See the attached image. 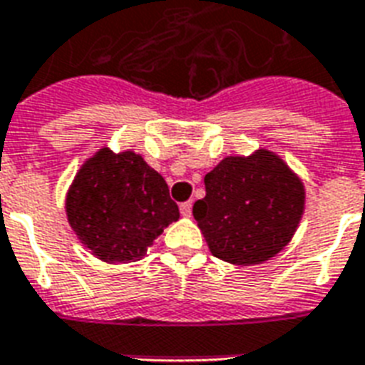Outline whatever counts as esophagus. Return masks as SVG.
I'll return each mask as SVG.
<instances>
[{
	"mask_svg": "<svg viewBox=\"0 0 365 365\" xmlns=\"http://www.w3.org/2000/svg\"><path fill=\"white\" fill-rule=\"evenodd\" d=\"M180 215H185V217H190V215H192V202L180 203Z\"/></svg>",
	"mask_w": 365,
	"mask_h": 365,
	"instance_id": "1",
	"label": "esophagus"
}]
</instances>
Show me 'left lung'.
<instances>
[{"label":"left lung","mask_w":365,"mask_h":365,"mask_svg":"<svg viewBox=\"0 0 365 365\" xmlns=\"http://www.w3.org/2000/svg\"><path fill=\"white\" fill-rule=\"evenodd\" d=\"M194 219L217 259L259 264L289 244L304 211V185L274 152L228 156L205 175Z\"/></svg>","instance_id":"1"}]
</instances>
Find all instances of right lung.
I'll return each mask as SVG.
<instances>
[{
    "label": "right lung",
    "instance_id": "obj_1",
    "mask_svg": "<svg viewBox=\"0 0 365 365\" xmlns=\"http://www.w3.org/2000/svg\"><path fill=\"white\" fill-rule=\"evenodd\" d=\"M66 217L80 242L104 262L140 261L163 228L179 219L168 182L131 150L104 146L66 194Z\"/></svg>",
    "mask_w": 365,
    "mask_h": 365
}]
</instances>
